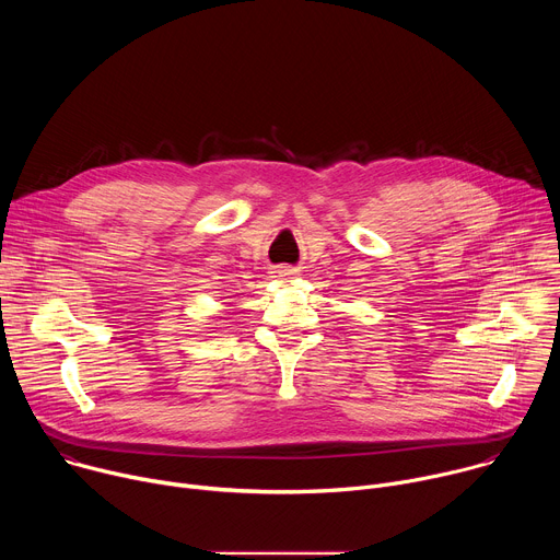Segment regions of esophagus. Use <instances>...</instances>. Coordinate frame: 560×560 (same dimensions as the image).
<instances>
[{
  "instance_id": "34e87169",
  "label": "esophagus",
  "mask_w": 560,
  "mask_h": 560,
  "mask_svg": "<svg viewBox=\"0 0 560 560\" xmlns=\"http://www.w3.org/2000/svg\"><path fill=\"white\" fill-rule=\"evenodd\" d=\"M275 275H277L279 279H292V277L296 275V270H294V268H288V266H281V268L275 270Z\"/></svg>"
}]
</instances>
